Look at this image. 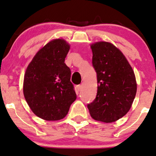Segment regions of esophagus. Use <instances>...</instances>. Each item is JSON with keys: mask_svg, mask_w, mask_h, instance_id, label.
<instances>
[{"mask_svg": "<svg viewBox=\"0 0 156 156\" xmlns=\"http://www.w3.org/2000/svg\"><path fill=\"white\" fill-rule=\"evenodd\" d=\"M76 89H77V90H78V92L80 91V90H81V85H77V86H76Z\"/></svg>", "mask_w": 156, "mask_h": 156, "instance_id": "1", "label": "esophagus"}]
</instances>
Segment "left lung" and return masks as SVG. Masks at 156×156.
<instances>
[{
	"instance_id": "8db88e82",
	"label": "left lung",
	"mask_w": 156,
	"mask_h": 156,
	"mask_svg": "<svg viewBox=\"0 0 156 156\" xmlns=\"http://www.w3.org/2000/svg\"><path fill=\"white\" fill-rule=\"evenodd\" d=\"M93 66L97 73L98 91L87 108L94 119L110 123L130 109L136 93V81L126 57L112 44L99 41L91 45Z\"/></svg>"
}]
</instances>
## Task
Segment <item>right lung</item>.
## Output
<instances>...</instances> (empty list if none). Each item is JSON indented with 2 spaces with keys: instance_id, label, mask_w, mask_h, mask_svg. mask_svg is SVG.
I'll return each instance as SVG.
<instances>
[{
  "instance_id": "obj_1",
  "label": "right lung",
  "mask_w": 156,
  "mask_h": 156,
  "mask_svg": "<svg viewBox=\"0 0 156 156\" xmlns=\"http://www.w3.org/2000/svg\"><path fill=\"white\" fill-rule=\"evenodd\" d=\"M70 46L63 39L49 41L27 68L24 96L37 117L48 121L64 118L76 99L71 70L64 63Z\"/></svg>"
}]
</instances>
